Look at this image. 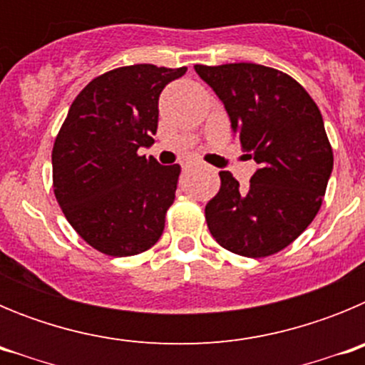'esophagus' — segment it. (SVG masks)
I'll use <instances>...</instances> for the list:
<instances>
[{"mask_svg": "<svg viewBox=\"0 0 365 365\" xmlns=\"http://www.w3.org/2000/svg\"><path fill=\"white\" fill-rule=\"evenodd\" d=\"M197 164L199 163L195 159H185L182 163H180V166H182V170H190V168L197 166Z\"/></svg>", "mask_w": 365, "mask_h": 365, "instance_id": "1", "label": "esophagus"}]
</instances>
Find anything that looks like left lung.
I'll use <instances>...</instances> for the list:
<instances>
[{"mask_svg":"<svg viewBox=\"0 0 365 365\" xmlns=\"http://www.w3.org/2000/svg\"><path fill=\"white\" fill-rule=\"evenodd\" d=\"M219 96L241 148L259 168L247 190L230 172L205 217L214 240L245 257L279 252L312 222L333 172L324 118L292 76L259 63L195 66Z\"/></svg>","mask_w":365,"mask_h":365,"instance_id":"1","label":"left lung"}]
</instances>
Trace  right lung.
I'll use <instances>...</instances> for the list:
<instances>
[{"instance_id": "right-lung-1", "label": "right lung", "mask_w": 365, "mask_h": 365, "mask_svg": "<svg viewBox=\"0 0 365 365\" xmlns=\"http://www.w3.org/2000/svg\"><path fill=\"white\" fill-rule=\"evenodd\" d=\"M186 67L137 63L108 71L71 104L53 146V188L63 215L98 252L153 247L173 205L180 166L138 155L159 124V96Z\"/></svg>"}]
</instances>
